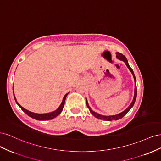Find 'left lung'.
<instances>
[{
  "label": "left lung",
  "instance_id": "1",
  "mask_svg": "<svg viewBox=\"0 0 161 161\" xmlns=\"http://www.w3.org/2000/svg\"><path fill=\"white\" fill-rule=\"evenodd\" d=\"M116 57L118 58L119 60H122L125 62V64H126V66H127V67L128 68V69L130 70V72H131V74H132L133 76H134V82H135V89H134V99H133V101L132 102H131V104L130 105V106L128 107V108L125 109L124 111L121 112V113L117 114V115H109V116H105V115H100L99 114L96 113V112L93 111L92 110H91V109L90 108V107L88 104V102H87V100L86 99V106L87 108H88L90 110V112L91 113L92 115H93L95 118H98V119H104V120H106V121H112V120H118L119 119H121L123 117L128 113V112L130 110V109L132 108V107L134 106V103H135V101H136V96H137V88H136V77H135V75H134V73L133 72V70L131 69L130 66H129L128 64V60L127 58H126L123 54H121V53L119 52H117L116 53Z\"/></svg>",
  "mask_w": 161,
  "mask_h": 161
}]
</instances>
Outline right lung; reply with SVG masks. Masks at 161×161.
Segmentation results:
<instances>
[{"label": "right lung", "mask_w": 161, "mask_h": 161, "mask_svg": "<svg viewBox=\"0 0 161 161\" xmlns=\"http://www.w3.org/2000/svg\"><path fill=\"white\" fill-rule=\"evenodd\" d=\"M68 94L69 93H67L64 95V98H63L62 103L59 106V108H58L56 110H55L54 111H52V112H50V113H47V114H36V113H33V112L28 111V110L25 109V108H23L21 105H20V104L18 103V102L17 101L14 95V100H15V101H16L17 104L19 106V108H20L24 112H25V113L27 115L31 117V118L35 119H37V120H49V119H52L53 118H56V117H57L61 113L62 109H63V108H64L65 100H66V96L68 95Z\"/></svg>", "instance_id": "add662e5"}]
</instances>
